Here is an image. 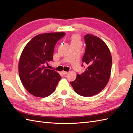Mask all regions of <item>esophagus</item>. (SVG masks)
Returning a JSON list of instances; mask_svg holds the SVG:
<instances>
[{
    "label": "esophagus",
    "mask_w": 133,
    "mask_h": 133,
    "mask_svg": "<svg viewBox=\"0 0 133 133\" xmlns=\"http://www.w3.org/2000/svg\"><path fill=\"white\" fill-rule=\"evenodd\" d=\"M62 73L63 75H66L68 74L67 71H62Z\"/></svg>",
    "instance_id": "obj_1"
}]
</instances>
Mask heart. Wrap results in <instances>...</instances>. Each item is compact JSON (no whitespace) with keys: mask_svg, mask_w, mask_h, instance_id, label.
<instances>
[{"mask_svg":"<svg viewBox=\"0 0 133 133\" xmlns=\"http://www.w3.org/2000/svg\"><path fill=\"white\" fill-rule=\"evenodd\" d=\"M81 44L80 37L78 34H74L71 37V44Z\"/></svg>","mask_w":133,"mask_h":133,"instance_id":"obj_1","label":"heart"}]
</instances>
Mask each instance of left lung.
<instances>
[{
  "label": "left lung",
  "mask_w": 133,
  "mask_h": 133,
  "mask_svg": "<svg viewBox=\"0 0 133 133\" xmlns=\"http://www.w3.org/2000/svg\"><path fill=\"white\" fill-rule=\"evenodd\" d=\"M84 40L86 48L83 62L88 67L70 83L76 93L88 97L99 93L106 87L110 76L112 58L107 44L99 37L87 34Z\"/></svg>",
  "instance_id": "8db88e82"
}]
</instances>
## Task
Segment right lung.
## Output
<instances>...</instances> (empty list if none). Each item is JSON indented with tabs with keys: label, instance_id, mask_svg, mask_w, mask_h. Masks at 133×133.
<instances>
[{
	"label": "right lung",
	"instance_id": "obj_1",
	"mask_svg": "<svg viewBox=\"0 0 133 133\" xmlns=\"http://www.w3.org/2000/svg\"><path fill=\"white\" fill-rule=\"evenodd\" d=\"M65 34L64 32L40 34L24 48L19 59V74L24 87L31 95L44 98L55 91L61 76L45 65L53 60L55 44Z\"/></svg>",
	"mask_w": 133,
	"mask_h": 133
}]
</instances>
